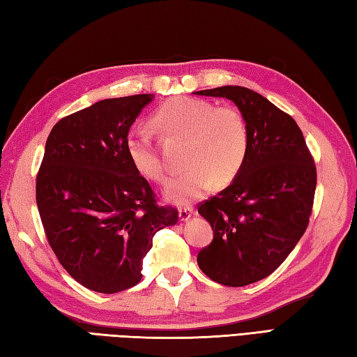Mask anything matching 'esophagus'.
<instances>
[{
    "label": "esophagus",
    "instance_id": "1",
    "mask_svg": "<svg viewBox=\"0 0 357 357\" xmlns=\"http://www.w3.org/2000/svg\"><path fill=\"white\" fill-rule=\"evenodd\" d=\"M192 215H194V209L189 208V206L181 208V209L178 211V219H180V222H188L189 219H191Z\"/></svg>",
    "mask_w": 357,
    "mask_h": 357
}]
</instances>
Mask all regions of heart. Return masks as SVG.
Returning <instances> with one entry per match:
<instances>
[{"instance_id": "heart-1", "label": "heart", "mask_w": 357, "mask_h": 357, "mask_svg": "<svg viewBox=\"0 0 357 357\" xmlns=\"http://www.w3.org/2000/svg\"><path fill=\"white\" fill-rule=\"evenodd\" d=\"M154 125L165 137L186 138L183 160L188 169L163 188V197L174 205H191L214 181L228 185L248 155V126L236 107H215L205 100L174 97L158 107ZM126 151L143 177L152 181L166 178V168L148 129H130Z\"/></svg>"}]
</instances>
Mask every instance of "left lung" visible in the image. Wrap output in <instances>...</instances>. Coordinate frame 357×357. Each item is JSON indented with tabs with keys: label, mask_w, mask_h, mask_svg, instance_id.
<instances>
[{
	"label": "left lung",
	"mask_w": 357,
	"mask_h": 357,
	"mask_svg": "<svg viewBox=\"0 0 357 357\" xmlns=\"http://www.w3.org/2000/svg\"><path fill=\"white\" fill-rule=\"evenodd\" d=\"M195 96L228 98L243 115L250 146L242 169L199 206L214 238L197 256L200 270L227 287H245L278 270L308 227L316 166L301 128L270 100L242 86Z\"/></svg>",
	"instance_id": "left-lung-1"
}]
</instances>
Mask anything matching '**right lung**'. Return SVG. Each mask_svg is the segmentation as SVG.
I'll use <instances>...</instances> for the list:
<instances>
[{"label": "right lung", "mask_w": 357, "mask_h": 357, "mask_svg": "<svg viewBox=\"0 0 357 357\" xmlns=\"http://www.w3.org/2000/svg\"><path fill=\"white\" fill-rule=\"evenodd\" d=\"M152 93L106 98L50 130L36 177V205L50 248L83 287L103 294L142 280L152 237L177 223L155 205L148 180L126 151V137Z\"/></svg>", "instance_id": "obj_1"}]
</instances>
